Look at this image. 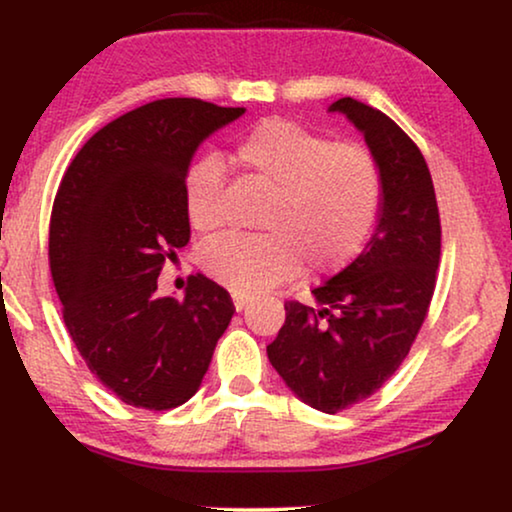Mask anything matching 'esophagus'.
Returning <instances> with one entry per match:
<instances>
[{"instance_id": "esophagus-1", "label": "esophagus", "mask_w": 512, "mask_h": 512, "mask_svg": "<svg viewBox=\"0 0 512 512\" xmlns=\"http://www.w3.org/2000/svg\"><path fill=\"white\" fill-rule=\"evenodd\" d=\"M233 303H235V310H237V312H242L244 307L249 305V298H247V296H242V293H233Z\"/></svg>"}]
</instances>
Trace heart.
<instances>
[{
	"label": "heart",
	"mask_w": 512,
	"mask_h": 512,
	"mask_svg": "<svg viewBox=\"0 0 512 512\" xmlns=\"http://www.w3.org/2000/svg\"><path fill=\"white\" fill-rule=\"evenodd\" d=\"M237 165L272 186L258 228L216 235L200 251V268L242 296H258L296 277L331 275L352 263L375 226L382 172L359 144L328 142L286 118H268L237 139ZM221 160L205 153L186 165L181 205L198 233L221 223Z\"/></svg>",
	"instance_id": "1"
}]
</instances>
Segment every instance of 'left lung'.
Here are the masks:
<instances>
[{"label": "left lung", "instance_id": "obj_1", "mask_svg": "<svg viewBox=\"0 0 512 512\" xmlns=\"http://www.w3.org/2000/svg\"><path fill=\"white\" fill-rule=\"evenodd\" d=\"M328 111L363 132L380 165V219L366 249L317 286L310 305H284L268 359L300 401L335 415L373 396L408 356L436 289L440 214L422 151L387 114L352 97Z\"/></svg>", "mask_w": 512, "mask_h": 512}]
</instances>
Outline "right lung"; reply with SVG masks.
Instances as JSON below:
<instances>
[{
  "label": "right lung",
  "mask_w": 512,
  "mask_h": 512,
  "mask_svg": "<svg viewBox=\"0 0 512 512\" xmlns=\"http://www.w3.org/2000/svg\"><path fill=\"white\" fill-rule=\"evenodd\" d=\"M242 114L193 97L149 102L97 130L60 181L48 263L62 317L90 373L135 408L186 403L233 319L230 293L205 275L188 277L181 300L156 289L165 261L191 240L186 165Z\"/></svg>",
  "instance_id": "obj_1"
}]
</instances>
